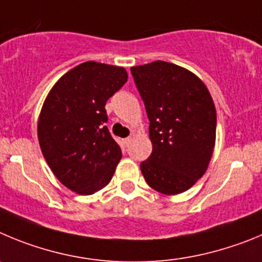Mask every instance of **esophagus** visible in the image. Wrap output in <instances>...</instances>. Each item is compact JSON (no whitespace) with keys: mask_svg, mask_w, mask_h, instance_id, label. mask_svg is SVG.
<instances>
[{"mask_svg":"<svg viewBox=\"0 0 262 262\" xmlns=\"http://www.w3.org/2000/svg\"><path fill=\"white\" fill-rule=\"evenodd\" d=\"M132 140H133V138H132V137H128V138H125V140H124V145H125V146H129V145H130Z\"/></svg>","mask_w":262,"mask_h":262,"instance_id":"obj_1","label":"esophagus"}]
</instances>
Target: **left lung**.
<instances>
[{
    "label": "left lung",
    "mask_w": 262,
    "mask_h": 262,
    "mask_svg": "<svg viewBox=\"0 0 262 262\" xmlns=\"http://www.w3.org/2000/svg\"><path fill=\"white\" fill-rule=\"evenodd\" d=\"M150 120L152 152L141 163L146 183L167 195L192 188L215 146L216 112L206 84L185 68L154 61L130 68Z\"/></svg>",
    "instance_id": "1"
}]
</instances>
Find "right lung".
Segmentation results:
<instances>
[{
	"label": "right lung",
	"mask_w": 262,
	"mask_h": 262,
	"mask_svg": "<svg viewBox=\"0 0 262 262\" xmlns=\"http://www.w3.org/2000/svg\"><path fill=\"white\" fill-rule=\"evenodd\" d=\"M128 81L122 67L87 61L61 77L37 120L40 148L53 175L68 189L93 194L104 188L121 159L105 126V102Z\"/></svg>",
	"instance_id": "obj_1"
}]
</instances>
